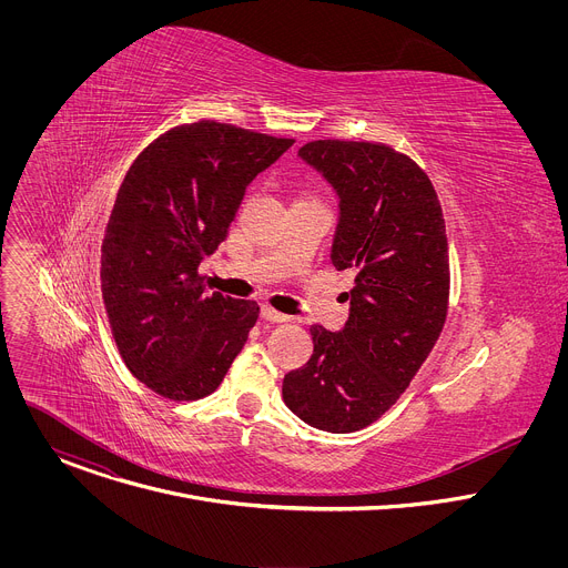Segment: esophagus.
Segmentation results:
<instances>
[{
	"label": "esophagus",
	"mask_w": 568,
	"mask_h": 568,
	"mask_svg": "<svg viewBox=\"0 0 568 568\" xmlns=\"http://www.w3.org/2000/svg\"><path fill=\"white\" fill-rule=\"evenodd\" d=\"M261 318H263V321H272V323H285V321H287L285 314L272 310L270 305H263V307H261Z\"/></svg>",
	"instance_id": "1"
}]
</instances>
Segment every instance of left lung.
Returning <instances> with one entry per match:
<instances>
[{"instance_id":"left-lung-1","label":"left lung","mask_w":568,"mask_h":568,"mask_svg":"<svg viewBox=\"0 0 568 568\" xmlns=\"http://www.w3.org/2000/svg\"><path fill=\"white\" fill-rule=\"evenodd\" d=\"M298 159L337 195L331 261L355 287L342 331L310 328L314 351L285 375L283 399L310 427L348 434L395 404L445 326V220L429 178L384 143L323 139Z\"/></svg>"}]
</instances>
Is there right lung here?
I'll list each match as a JSON object with an SVG mask.
<instances>
[{
  "label": "right lung",
  "mask_w": 568,
  "mask_h": 568,
  "mask_svg": "<svg viewBox=\"0 0 568 568\" xmlns=\"http://www.w3.org/2000/svg\"><path fill=\"white\" fill-rule=\"evenodd\" d=\"M292 143L197 121L154 139L130 166L103 240L101 287L125 366L154 393H213L245 346L258 305L206 294L197 270L247 186Z\"/></svg>",
  "instance_id": "right-lung-1"
}]
</instances>
